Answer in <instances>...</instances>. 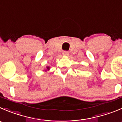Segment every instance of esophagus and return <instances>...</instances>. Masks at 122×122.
I'll return each instance as SVG.
<instances>
[{"mask_svg":"<svg viewBox=\"0 0 122 122\" xmlns=\"http://www.w3.org/2000/svg\"><path fill=\"white\" fill-rule=\"evenodd\" d=\"M62 55L65 56H67L69 55V53H68V52L67 51H64L63 52V53H62Z\"/></svg>","mask_w":122,"mask_h":122,"instance_id":"1","label":"esophagus"}]
</instances>
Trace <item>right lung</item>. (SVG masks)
I'll return each mask as SVG.
<instances>
[{"instance_id":"obj_1","label":"right lung","mask_w":122,"mask_h":122,"mask_svg":"<svg viewBox=\"0 0 122 122\" xmlns=\"http://www.w3.org/2000/svg\"><path fill=\"white\" fill-rule=\"evenodd\" d=\"M49 70H50V67H49V66H47V67H46V69L45 70V71Z\"/></svg>"}]
</instances>
